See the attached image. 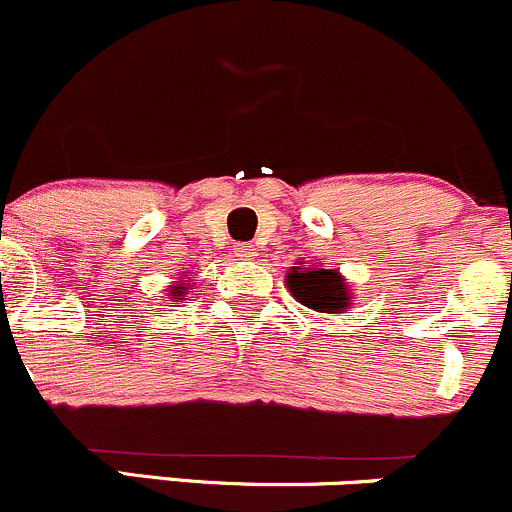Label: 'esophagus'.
<instances>
[{
    "label": "esophagus",
    "instance_id": "esophagus-1",
    "mask_svg": "<svg viewBox=\"0 0 512 512\" xmlns=\"http://www.w3.org/2000/svg\"><path fill=\"white\" fill-rule=\"evenodd\" d=\"M236 254H239L241 258H254L256 249H254V246H249V244H241L239 249H236Z\"/></svg>",
    "mask_w": 512,
    "mask_h": 512
}]
</instances>
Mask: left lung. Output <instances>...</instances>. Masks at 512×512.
<instances>
[{
  "label": "left lung",
  "instance_id": "left-lung-1",
  "mask_svg": "<svg viewBox=\"0 0 512 512\" xmlns=\"http://www.w3.org/2000/svg\"><path fill=\"white\" fill-rule=\"evenodd\" d=\"M286 286L298 303L318 313H342L350 305V288L333 268L293 266L286 276Z\"/></svg>",
  "mask_w": 512,
  "mask_h": 512
}]
</instances>
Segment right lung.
<instances>
[{
	"instance_id": "add662e5",
	"label": "right lung",
	"mask_w": 512,
	"mask_h": 512,
	"mask_svg": "<svg viewBox=\"0 0 512 512\" xmlns=\"http://www.w3.org/2000/svg\"><path fill=\"white\" fill-rule=\"evenodd\" d=\"M184 293H187V283H179V286H170V295L175 300H182Z\"/></svg>"
}]
</instances>
